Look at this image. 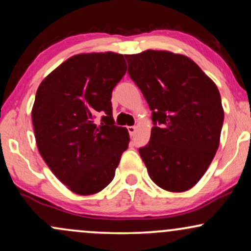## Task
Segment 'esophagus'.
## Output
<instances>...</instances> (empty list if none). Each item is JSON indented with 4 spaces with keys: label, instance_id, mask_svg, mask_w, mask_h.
<instances>
[{
    "label": "esophagus",
    "instance_id": "obj_1",
    "mask_svg": "<svg viewBox=\"0 0 251 251\" xmlns=\"http://www.w3.org/2000/svg\"><path fill=\"white\" fill-rule=\"evenodd\" d=\"M127 129H128L129 135H131V137H133V135L135 134V129H137V127H135V126H128Z\"/></svg>",
    "mask_w": 251,
    "mask_h": 251
}]
</instances>
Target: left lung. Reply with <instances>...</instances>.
Wrapping results in <instances>:
<instances>
[{
    "instance_id": "1",
    "label": "left lung",
    "mask_w": 251,
    "mask_h": 251,
    "mask_svg": "<svg viewBox=\"0 0 251 251\" xmlns=\"http://www.w3.org/2000/svg\"><path fill=\"white\" fill-rule=\"evenodd\" d=\"M126 60L129 76L152 111L151 138L139 149L150 178L166 191H188L205 174L220 145V91L181 54L148 50Z\"/></svg>"
}]
</instances>
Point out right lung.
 I'll use <instances>...</instances> for the list:
<instances>
[{
  "label": "right lung",
  "instance_id": "right-lung-1",
  "mask_svg": "<svg viewBox=\"0 0 251 251\" xmlns=\"http://www.w3.org/2000/svg\"><path fill=\"white\" fill-rule=\"evenodd\" d=\"M123 54H77L43 79L31 109L40 154L74 194L101 191L128 148L126 127L114 125L112 91L125 75ZM104 113L97 124L98 113Z\"/></svg>",
  "mask_w": 251,
  "mask_h": 251
}]
</instances>
